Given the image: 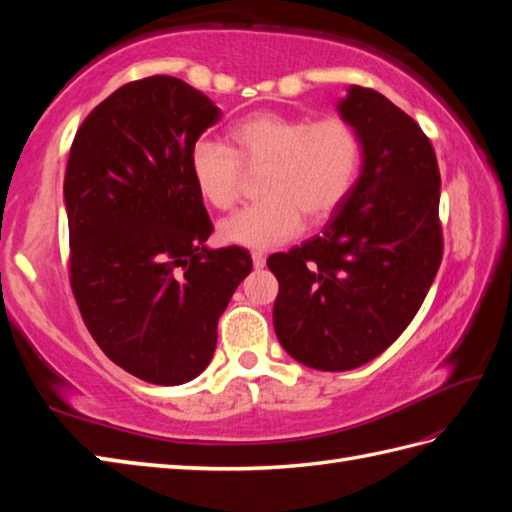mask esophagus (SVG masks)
<instances>
[{"instance_id": "esophagus-1", "label": "esophagus", "mask_w": 512, "mask_h": 512, "mask_svg": "<svg viewBox=\"0 0 512 512\" xmlns=\"http://www.w3.org/2000/svg\"><path fill=\"white\" fill-rule=\"evenodd\" d=\"M250 257H253L255 268H264L266 266V255L262 253V250H253V253H250Z\"/></svg>"}]
</instances>
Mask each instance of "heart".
I'll list each match as a JSON object with an SVG mask.
<instances>
[{"label": "heart", "mask_w": 512, "mask_h": 512, "mask_svg": "<svg viewBox=\"0 0 512 512\" xmlns=\"http://www.w3.org/2000/svg\"><path fill=\"white\" fill-rule=\"evenodd\" d=\"M233 149L202 138L191 147L195 189L220 211L231 209L244 187V167L264 169L262 200L220 224L224 242L270 248L295 237L303 217L323 224L341 209L361 169L363 143L343 116L312 118L255 112L228 129Z\"/></svg>", "instance_id": "heart-1"}]
</instances>
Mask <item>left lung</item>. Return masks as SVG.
<instances>
[{
    "label": "left lung",
    "mask_w": 512,
    "mask_h": 512,
    "mask_svg": "<svg viewBox=\"0 0 512 512\" xmlns=\"http://www.w3.org/2000/svg\"><path fill=\"white\" fill-rule=\"evenodd\" d=\"M339 112L361 134L363 169L323 235L268 257L281 347L321 372L383 354L416 317L442 262L440 169L420 125L352 85Z\"/></svg>",
    "instance_id": "left-lung-1"
}]
</instances>
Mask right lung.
<instances>
[{
	"instance_id": "obj_1",
	"label": "right lung",
	"mask_w": 512,
	"mask_h": 512,
	"mask_svg": "<svg viewBox=\"0 0 512 512\" xmlns=\"http://www.w3.org/2000/svg\"><path fill=\"white\" fill-rule=\"evenodd\" d=\"M222 118L176 76L125 83L72 140L63 198L70 286L105 356L154 385L204 372L217 321L253 259L209 250L213 233L189 169L191 147Z\"/></svg>"
}]
</instances>
